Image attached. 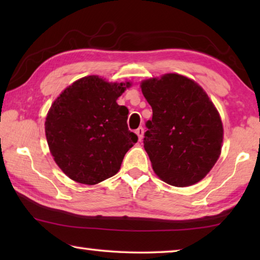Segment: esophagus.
Wrapping results in <instances>:
<instances>
[{
  "label": "esophagus",
  "instance_id": "obj_1",
  "mask_svg": "<svg viewBox=\"0 0 260 260\" xmlns=\"http://www.w3.org/2000/svg\"><path fill=\"white\" fill-rule=\"evenodd\" d=\"M135 133H136V135H138L139 140H142V138H143V133H144V129L142 128V127H139V128L135 131Z\"/></svg>",
  "mask_w": 260,
  "mask_h": 260
}]
</instances>
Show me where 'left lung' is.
I'll return each mask as SVG.
<instances>
[{
    "label": "left lung",
    "instance_id": "8db88e82",
    "mask_svg": "<svg viewBox=\"0 0 260 260\" xmlns=\"http://www.w3.org/2000/svg\"><path fill=\"white\" fill-rule=\"evenodd\" d=\"M152 108L144 149L162 181L187 187L201 181L217 162L223 139L219 112L199 83L177 73L141 82Z\"/></svg>",
    "mask_w": 260,
    "mask_h": 260
}]
</instances>
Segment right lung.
Returning <instances> with one entry per match:
<instances>
[{
  "mask_svg": "<svg viewBox=\"0 0 260 260\" xmlns=\"http://www.w3.org/2000/svg\"><path fill=\"white\" fill-rule=\"evenodd\" d=\"M131 82L81 78L51 104L45 129L56 164L70 179L96 184L120 170L126 152L138 142L128 129V109L117 100Z\"/></svg>",
  "mask_w": 260,
  "mask_h": 260,
  "instance_id": "add662e5",
  "label": "right lung"
}]
</instances>
